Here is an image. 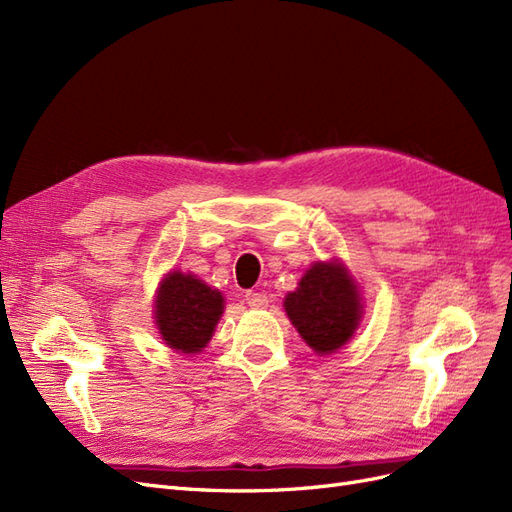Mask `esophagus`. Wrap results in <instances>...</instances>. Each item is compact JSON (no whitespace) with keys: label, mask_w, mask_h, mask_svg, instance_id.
<instances>
[{"label":"esophagus","mask_w":512,"mask_h":512,"mask_svg":"<svg viewBox=\"0 0 512 512\" xmlns=\"http://www.w3.org/2000/svg\"><path fill=\"white\" fill-rule=\"evenodd\" d=\"M245 301H247V305H250L252 309H262V307L269 305L267 294L265 292H254V290L245 292Z\"/></svg>","instance_id":"1"}]
</instances>
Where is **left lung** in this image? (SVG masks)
<instances>
[{"label": "left lung", "mask_w": 512, "mask_h": 512, "mask_svg": "<svg viewBox=\"0 0 512 512\" xmlns=\"http://www.w3.org/2000/svg\"><path fill=\"white\" fill-rule=\"evenodd\" d=\"M284 307L305 344L320 356L342 348L363 318L359 286L339 260L314 262L297 290L286 294Z\"/></svg>", "instance_id": "8db88e82"}]
</instances>
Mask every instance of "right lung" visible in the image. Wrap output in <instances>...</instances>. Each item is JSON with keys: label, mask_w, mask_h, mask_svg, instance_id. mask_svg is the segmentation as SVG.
<instances>
[{"label": "right lung", "mask_w": 512, "mask_h": 512, "mask_svg": "<svg viewBox=\"0 0 512 512\" xmlns=\"http://www.w3.org/2000/svg\"><path fill=\"white\" fill-rule=\"evenodd\" d=\"M153 314L168 348L196 354L211 342L224 314V297L196 275L173 271L160 282Z\"/></svg>", "instance_id": "1"}]
</instances>
